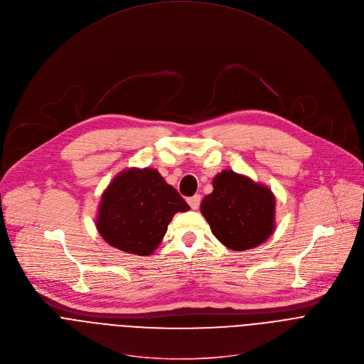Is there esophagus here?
<instances>
[{"instance_id":"esophagus-1","label":"esophagus","mask_w":364,"mask_h":364,"mask_svg":"<svg viewBox=\"0 0 364 364\" xmlns=\"http://www.w3.org/2000/svg\"><path fill=\"white\" fill-rule=\"evenodd\" d=\"M187 203L190 204V207H191L193 210H197V208L200 207V203H201V196H200V194H194V196H191V197L187 198Z\"/></svg>"}]
</instances>
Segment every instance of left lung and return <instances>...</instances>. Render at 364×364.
<instances>
[{
    "instance_id": "1",
    "label": "left lung",
    "mask_w": 364,
    "mask_h": 364,
    "mask_svg": "<svg viewBox=\"0 0 364 364\" xmlns=\"http://www.w3.org/2000/svg\"><path fill=\"white\" fill-rule=\"evenodd\" d=\"M213 188L201 201V213L215 238L235 252L264 243L274 230L273 193L230 170L214 177Z\"/></svg>"
}]
</instances>
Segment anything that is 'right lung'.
<instances>
[{"mask_svg": "<svg viewBox=\"0 0 364 364\" xmlns=\"http://www.w3.org/2000/svg\"><path fill=\"white\" fill-rule=\"evenodd\" d=\"M190 210L178 191L154 168H132L107 187L98 208L97 228L121 252L150 256L161 243L177 211Z\"/></svg>", "mask_w": 364, "mask_h": 364, "instance_id": "obj_1", "label": "right lung"}]
</instances>
